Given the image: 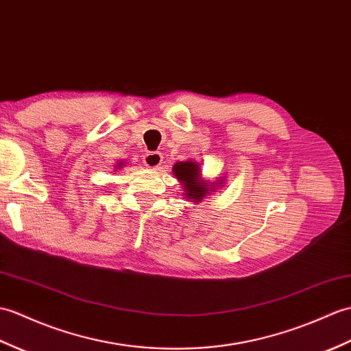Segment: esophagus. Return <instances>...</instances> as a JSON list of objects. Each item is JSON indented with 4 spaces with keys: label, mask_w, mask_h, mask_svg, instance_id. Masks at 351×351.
Wrapping results in <instances>:
<instances>
[{
    "label": "esophagus",
    "mask_w": 351,
    "mask_h": 351,
    "mask_svg": "<svg viewBox=\"0 0 351 351\" xmlns=\"http://www.w3.org/2000/svg\"><path fill=\"white\" fill-rule=\"evenodd\" d=\"M143 162H145V166H146V167H149V169H157V167H160V166H161V162H162V156H161L160 152H149V154H146V156H145Z\"/></svg>",
    "instance_id": "obj_1"
}]
</instances>
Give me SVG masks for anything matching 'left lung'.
Segmentation results:
<instances>
[{"mask_svg":"<svg viewBox=\"0 0 351 351\" xmlns=\"http://www.w3.org/2000/svg\"><path fill=\"white\" fill-rule=\"evenodd\" d=\"M172 173L181 185L184 199L193 202L194 205H197L208 195H213V193L224 186L226 182L224 178L217 179V181H209V179L203 178L200 162L195 160L175 162Z\"/></svg>","mask_w":351,"mask_h":351,"instance_id":"obj_1","label":"left lung"}]
</instances>
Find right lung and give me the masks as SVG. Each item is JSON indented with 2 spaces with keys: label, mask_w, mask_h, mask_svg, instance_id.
Instances as JSON below:
<instances>
[{
  "label": "right lung",
  "mask_w": 351,
  "mask_h": 351,
  "mask_svg": "<svg viewBox=\"0 0 351 351\" xmlns=\"http://www.w3.org/2000/svg\"><path fill=\"white\" fill-rule=\"evenodd\" d=\"M122 166H124V162H122V161H119V162H118V165H117L115 167H117V169H121Z\"/></svg>",
  "instance_id": "1"
}]
</instances>
